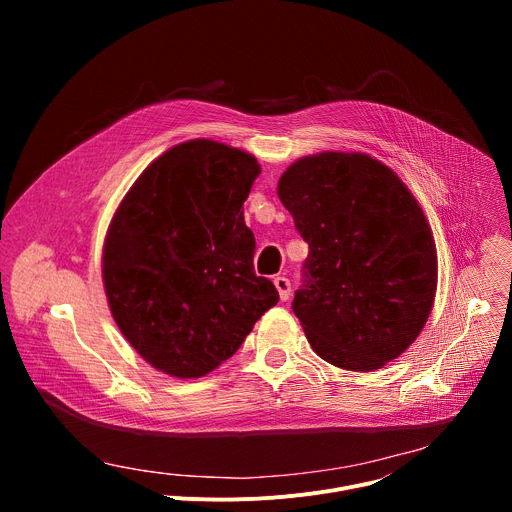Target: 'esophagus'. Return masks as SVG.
<instances>
[{
    "label": "esophagus",
    "mask_w": 512,
    "mask_h": 512,
    "mask_svg": "<svg viewBox=\"0 0 512 512\" xmlns=\"http://www.w3.org/2000/svg\"><path fill=\"white\" fill-rule=\"evenodd\" d=\"M273 283H275V287H277V291H279L281 302H287L289 296H291V283H289V279L283 277V275H277V277L273 279Z\"/></svg>",
    "instance_id": "esophagus-1"
}]
</instances>
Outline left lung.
Returning a JSON list of instances; mask_svg holds the SVG:
<instances>
[{"label":"left lung","instance_id":"8db88e82","mask_svg":"<svg viewBox=\"0 0 512 512\" xmlns=\"http://www.w3.org/2000/svg\"><path fill=\"white\" fill-rule=\"evenodd\" d=\"M277 194L310 253L291 310L314 352L377 371L425 326L437 255L423 210L379 160L326 152L291 164Z\"/></svg>","mask_w":512,"mask_h":512}]
</instances>
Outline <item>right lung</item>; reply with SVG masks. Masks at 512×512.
Returning <instances> with one entry per match:
<instances>
[{
    "instance_id": "add662e5",
    "label": "right lung",
    "mask_w": 512,
    "mask_h": 512,
    "mask_svg": "<svg viewBox=\"0 0 512 512\" xmlns=\"http://www.w3.org/2000/svg\"><path fill=\"white\" fill-rule=\"evenodd\" d=\"M261 168L210 139L152 162L119 204L103 249L111 314L154 369L196 379L231 358L279 302L255 275L247 200Z\"/></svg>"
}]
</instances>
